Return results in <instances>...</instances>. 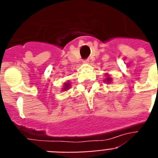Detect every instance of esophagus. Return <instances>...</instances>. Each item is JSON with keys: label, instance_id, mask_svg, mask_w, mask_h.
Returning <instances> with one entry per match:
<instances>
[{"label": "esophagus", "instance_id": "esophagus-1", "mask_svg": "<svg viewBox=\"0 0 158 158\" xmlns=\"http://www.w3.org/2000/svg\"><path fill=\"white\" fill-rule=\"evenodd\" d=\"M82 62H83V63H85V64H86V63H88V62H89V60H88V59H84L82 61Z\"/></svg>", "mask_w": 158, "mask_h": 158}]
</instances>
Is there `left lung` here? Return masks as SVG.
Instances as JSON below:
<instances>
[{
    "label": "left lung",
    "instance_id": "1",
    "mask_svg": "<svg viewBox=\"0 0 158 158\" xmlns=\"http://www.w3.org/2000/svg\"><path fill=\"white\" fill-rule=\"evenodd\" d=\"M106 76H107V77H106V81L107 83H110L111 81H112V78L110 77V76L109 75H106Z\"/></svg>",
    "mask_w": 158,
    "mask_h": 158
}]
</instances>
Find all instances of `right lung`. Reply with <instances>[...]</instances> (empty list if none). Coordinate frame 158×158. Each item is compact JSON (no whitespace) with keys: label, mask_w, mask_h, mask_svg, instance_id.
Wrapping results in <instances>:
<instances>
[{"label":"right lung","mask_w":158,"mask_h":158,"mask_svg":"<svg viewBox=\"0 0 158 158\" xmlns=\"http://www.w3.org/2000/svg\"><path fill=\"white\" fill-rule=\"evenodd\" d=\"M68 88H70V84H69L68 82L65 83V84H64V88H63V90H67Z\"/></svg>","instance_id":"add662e5"}]
</instances>
